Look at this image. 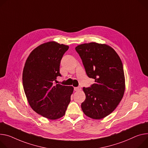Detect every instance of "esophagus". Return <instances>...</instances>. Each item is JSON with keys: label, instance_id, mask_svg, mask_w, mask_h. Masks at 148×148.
I'll return each mask as SVG.
<instances>
[{"label": "esophagus", "instance_id": "34e87169", "mask_svg": "<svg viewBox=\"0 0 148 148\" xmlns=\"http://www.w3.org/2000/svg\"><path fill=\"white\" fill-rule=\"evenodd\" d=\"M74 91H78L82 90V87H74Z\"/></svg>", "mask_w": 148, "mask_h": 148}]
</instances>
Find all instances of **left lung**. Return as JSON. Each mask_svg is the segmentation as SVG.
Returning a JSON list of instances; mask_svg holds the SVG:
<instances>
[{"label":"left lung","mask_w":148,"mask_h":148,"mask_svg":"<svg viewBox=\"0 0 148 148\" xmlns=\"http://www.w3.org/2000/svg\"><path fill=\"white\" fill-rule=\"evenodd\" d=\"M87 75L95 79L83 87L86 99L82 109L88 117L101 119L112 113L123 98L125 79L123 64L110 46L90 42L75 47Z\"/></svg>","instance_id":"1"}]
</instances>
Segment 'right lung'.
<instances>
[{
  "instance_id": "add662e5",
  "label": "right lung",
  "mask_w": 148,
  "mask_h": 148,
  "mask_svg": "<svg viewBox=\"0 0 148 148\" xmlns=\"http://www.w3.org/2000/svg\"><path fill=\"white\" fill-rule=\"evenodd\" d=\"M69 47L56 42L41 44L34 49L26 61L22 83L31 108L51 120L62 117L71 101L72 86L55 83L60 73L61 60Z\"/></svg>"
}]
</instances>
